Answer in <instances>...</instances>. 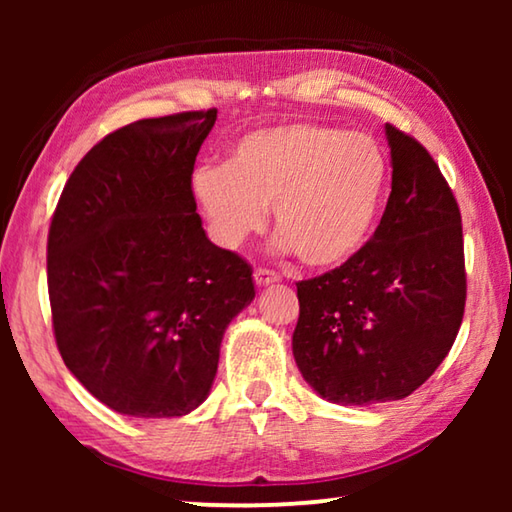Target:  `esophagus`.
I'll list each match as a JSON object with an SVG mask.
<instances>
[{
    "mask_svg": "<svg viewBox=\"0 0 512 512\" xmlns=\"http://www.w3.org/2000/svg\"><path fill=\"white\" fill-rule=\"evenodd\" d=\"M255 282L259 287H268V284L280 282V275L271 271V268H255Z\"/></svg>",
    "mask_w": 512,
    "mask_h": 512,
    "instance_id": "34e87169",
    "label": "esophagus"
}]
</instances>
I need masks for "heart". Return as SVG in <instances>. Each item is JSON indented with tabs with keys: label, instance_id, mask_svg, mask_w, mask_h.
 I'll use <instances>...</instances> for the list:
<instances>
[{
	"label": "heart",
	"instance_id": "heart-1",
	"mask_svg": "<svg viewBox=\"0 0 512 512\" xmlns=\"http://www.w3.org/2000/svg\"><path fill=\"white\" fill-rule=\"evenodd\" d=\"M386 178V155L370 135L289 121L246 133L225 167L198 169L192 187L221 246L244 244L273 207L282 248L311 268H334L368 241Z\"/></svg>",
	"mask_w": 512,
	"mask_h": 512
}]
</instances>
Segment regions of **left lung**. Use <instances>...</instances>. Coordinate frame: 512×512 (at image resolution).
<instances>
[{
    "label": "left lung",
    "instance_id": "1",
    "mask_svg": "<svg viewBox=\"0 0 512 512\" xmlns=\"http://www.w3.org/2000/svg\"><path fill=\"white\" fill-rule=\"evenodd\" d=\"M393 183L357 255L298 282L293 357L329 402L379 404L420 388L452 350L467 280L456 196L424 146L386 124Z\"/></svg>",
    "mask_w": 512,
    "mask_h": 512
}]
</instances>
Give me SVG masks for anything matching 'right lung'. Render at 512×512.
I'll list each match as a JSON object with an SVG mask.
<instances>
[{
  "label": "right lung",
  "mask_w": 512,
  "mask_h": 512,
  "mask_svg": "<svg viewBox=\"0 0 512 512\" xmlns=\"http://www.w3.org/2000/svg\"><path fill=\"white\" fill-rule=\"evenodd\" d=\"M216 108L133 121L83 155L47 237L51 325L72 375L110 409L178 418L210 393L253 268L205 237L192 173Z\"/></svg>",
  "instance_id": "obj_1"
}]
</instances>
